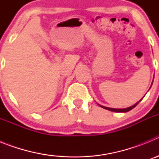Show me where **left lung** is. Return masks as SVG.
Instances as JSON below:
<instances>
[{"mask_svg": "<svg viewBox=\"0 0 159 159\" xmlns=\"http://www.w3.org/2000/svg\"><path fill=\"white\" fill-rule=\"evenodd\" d=\"M151 85H152V84H151ZM142 99H140L139 101V102H137L135 103V104H134L133 105V106H131V107H127V108H123V109H116V108H111V107H104V106H102V105H99V107H102V108H104V109H106V110H108V111H115V112H127V111H130V110H132V109H133V108L134 107H135L136 106H137L138 105V103H139V102H140V101L142 100Z\"/></svg>", "mask_w": 159, "mask_h": 159, "instance_id": "left-lung-1", "label": "left lung"}]
</instances>
